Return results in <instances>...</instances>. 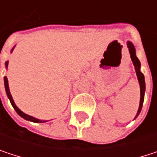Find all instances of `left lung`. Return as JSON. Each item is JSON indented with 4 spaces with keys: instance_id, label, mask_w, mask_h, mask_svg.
Masks as SVG:
<instances>
[{
    "instance_id": "1",
    "label": "left lung",
    "mask_w": 157,
    "mask_h": 157,
    "mask_svg": "<svg viewBox=\"0 0 157 157\" xmlns=\"http://www.w3.org/2000/svg\"><path fill=\"white\" fill-rule=\"evenodd\" d=\"M127 47L129 49V52H130V56L131 59L133 61V63L135 65V70L136 72V75L139 81V84H140V93H141V97H140V105H139V109L137 111V114L136 116V118L139 115L140 112L142 110V106H143V103H144V91H145V82H144V75L140 72V61L138 60V58L136 55V49L135 46L133 45V44L131 42L127 43Z\"/></svg>"
}]
</instances>
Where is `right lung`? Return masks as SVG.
Returning a JSON list of instances; mask_svg holds the SVG:
<instances>
[{
    "mask_svg": "<svg viewBox=\"0 0 157 157\" xmlns=\"http://www.w3.org/2000/svg\"><path fill=\"white\" fill-rule=\"evenodd\" d=\"M13 50H12V51H13ZM5 66H6V67L8 66V62H6V63H5ZM4 86H5V90H6L7 96H8V98L10 99V102H11V104H12L13 107L15 109V111L17 112V113H18L20 116H21L22 118H24V119H26V120H28V121H32V122H34V123H44V122H46V121H42V120L36 119V118H34V117H33V116H30V115H28V114L24 113L23 112H21V110L19 109V108L16 106V105L14 104V101H13V96H12V94H11V93H10L9 84H8V79H7L6 76L4 77Z\"/></svg>",
    "mask_w": 157,
    "mask_h": 157,
    "instance_id": "right-lung-1",
    "label": "right lung"
}]
</instances>
